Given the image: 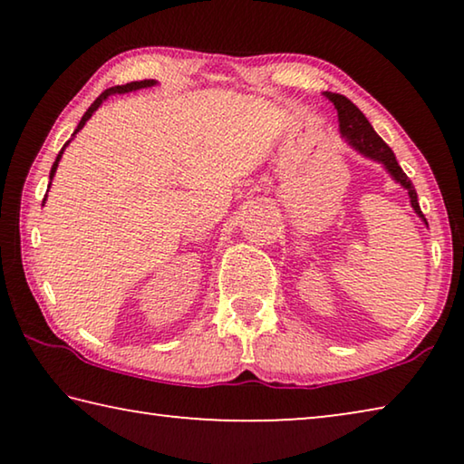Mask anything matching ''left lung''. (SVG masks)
I'll list each match as a JSON object with an SVG mask.
<instances>
[{
  "instance_id": "8db88e82",
  "label": "left lung",
  "mask_w": 464,
  "mask_h": 464,
  "mask_svg": "<svg viewBox=\"0 0 464 464\" xmlns=\"http://www.w3.org/2000/svg\"><path fill=\"white\" fill-rule=\"evenodd\" d=\"M324 96L332 102L337 110V121H340V132L342 137L345 139V143H348L352 149H356L360 155L368 157V160H372L376 163H381V166L387 169V174L395 179V182L405 188L407 196H410V202H411V208L415 210V215H418L423 223L428 225L426 217L421 215V208H420V202H418V192H415V188L411 184V179L405 176V171L399 166L397 160H395V153L391 151V147L384 143V140L376 135V130L372 129V124L366 121V116L360 112V110L352 104V102L340 96V93H334V92H324Z\"/></svg>"
}]
</instances>
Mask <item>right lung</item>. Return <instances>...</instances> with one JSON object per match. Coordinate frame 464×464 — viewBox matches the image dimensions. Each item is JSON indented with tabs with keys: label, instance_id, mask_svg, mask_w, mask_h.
<instances>
[{
	"label": "right lung",
	"instance_id": "1",
	"mask_svg": "<svg viewBox=\"0 0 464 464\" xmlns=\"http://www.w3.org/2000/svg\"><path fill=\"white\" fill-rule=\"evenodd\" d=\"M153 85H157V82L155 80H143V82H130V83H127V85H114V88H108L106 92H102L100 96L96 98V102H93V104L88 108V112H85L83 116H82V121H80V124H77V129L73 130V135H72V139L77 135V132H80L83 127H85V122H88L90 119H92V114L96 112V110L104 104V102L108 100V96H114V93H129V92H137V90H143V88H153ZM69 145V140L65 145H63V149L59 151V155H57V160H54V163H53V168H51V176H49V179H53L54 178V171H57V168H59V161H61V157H63V151H65V147ZM49 188H51V184H49ZM44 200H46V196H44Z\"/></svg>",
	"mask_w": 464,
	"mask_h": 464
}]
</instances>
